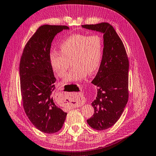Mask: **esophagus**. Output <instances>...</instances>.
Instances as JSON below:
<instances>
[{"instance_id": "1", "label": "esophagus", "mask_w": 156, "mask_h": 156, "mask_svg": "<svg viewBox=\"0 0 156 156\" xmlns=\"http://www.w3.org/2000/svg\"><path fill=\"white\" fill-rule=\"evenodd\" d=\"M75 101L74 103H73V106L74 107H78L80 105V97H75Z\"/></svg>"}]
</instances>
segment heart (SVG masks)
I'll use <instances>...</instances> for the list:
<instances>
[{
  "instance_id": "obj_1",
  "label": "heart",
  "mask_w": 156,
  "mask_h": 156,
  "mask_svg": "<svg viewBox=\"0 0 156 156\" xmlns=\"http://www.w3.org/2000/svg\"><path fill=\"white\" fill-rule=\"evenodd\" d=\"M60 52L53 51L49 56L51 66L59 77H65L72 61L73 67L64 82L82 80L86 75L94 74L100 65L103 55V41L97 35L87 36L73 34L59 45Z\"/></svg>"
}]
</instances>
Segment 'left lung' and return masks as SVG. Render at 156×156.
I'll use <instances>...</instances> for the list:
<instances>
[{
	"label": "left lung",
	"mask_w": 156,
	"mask_h": 156,
	"mask_svg": "<svg viewBox=\"0 0 156 156\" xmlns=\"http://www.w3.org/2000/svg\"><path fill=\"white\" fill-rule=\"evenodd\" d=\"M82 26L103 34L102 60L91 82L98 87L96 98L91 103L94 113L87 120L92 129L103 130L116 123L128 102L129 62L122 41L109 23Z\"/></svg>",
	"instance_id": "obj_1"
}]
</instances>
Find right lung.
Returning a JSON list of instances; mask_svg holds the SVG:
<instances>
[{"label": "right lung", "instance_id": "obj_1", "mask_svg": "<svg viewBox=\"0 0 156 156\" xmlns=\"http://www.w3.org/2000/svg\"><path fill=\"white\" fill-rule=\"evenodd\" d=\"M66 26L43 25L32 35L23 49L20 62L23 107L35 128L53 134L61 129L67 113L55 104L56 78L50 64L51 43Z\"/></svg>", "mask_w": 156, "mask_h": 156}]
</instances>
